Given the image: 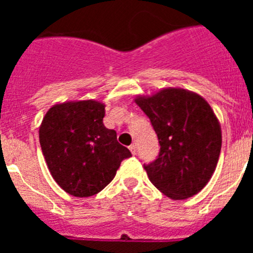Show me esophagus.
Here are the masks:
<instances>
[{
  "instance_id": "obj_1",
  "label": "esophagus",
  "mask_w": 253,
  "mask_h": 253,
  "mask_svg": "<svg viewBox=\"0 0 253 253\" xmlns=\"http://www.w3.org/2000/svg\"><path fill=\"white\" fill-rule=\"evenodd\" d=\"M129 149H130L131 154H135V153H137V147L134 146V144H131V146H129Z\"/></svg>"
}]
</instances>
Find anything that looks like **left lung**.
I'll return each instance as SVG.
<instances>
[{"label": "left lung", "instance_id": "1", "mask_svg": "<svg viewBox=\"0 0 253 253\" xmlns=\"http://www.w3.org/2000/svg\"><path fill=\"white\" fill-rule=\"evenodd\" d=\"M134 101L149 118L161 146L157 160L144 166L149 181L172 200L198 194L213 176L222 148L213 109L198 93L173 87Z\"/></svg>", "mask_w": 253, "mask_h": 253}]
</instances>
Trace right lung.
I'll list each match as a JSON object with an SVG mask.
<instances>
[{
    "mask_svg": "<svg viewBox=\"0 0 253 253\" xmlns=\"http://www.w3.org/2000/svg\"><path fill=\"white\" fill-rule=\"evenodd\" d=\"M105 104L96 100L66 101L46 111L39 128L40 147L51 176L76 198L100 193L131 156L104 125Z\"/></svg>",
    "mask_w": 253,
    "mask_h": 253,
    "instance_id": "obj_1",
    "label": "right lung"
}]
</instances>
